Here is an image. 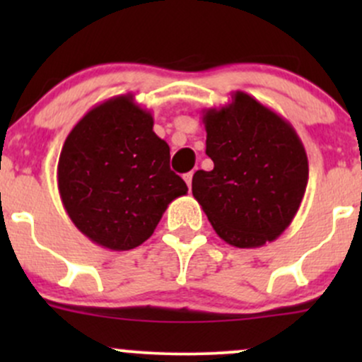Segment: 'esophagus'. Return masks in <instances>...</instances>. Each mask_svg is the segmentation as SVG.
Here are the masks:
<instances>
[{"label":"esophagus","mask_w":362,"mask_h":362,"mask_svg":"<svg viewBox=\"0 0 362 362\" xmlns=\"http://www.w3.org/2000/svg\"><path fill=\"white\" fill-rule=\"evenodd\" d=\"M192 177H194V172H189V173H185L184 175V180H185V184H187V187H192Z\"/></svg>","instance_id":"34e87169"}]
</instances>
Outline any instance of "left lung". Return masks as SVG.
<instances>
[{
  "label": "left lung",
  "mask_w": 362,
  "mask_h": 362,
  "mask_svg": "<svg viewBox=\"0 0 362 362\" xmlns=\"http://www.w3.org/2000/svg\"><path fill=\"white\" fill-rule=\"evenodd\" d=\"M211 172L197 170L192 194L214 231L238 248L284 233L308 184V156L294 127L245 91L202 110Z\"/></svg>",
  "instance_id": "8db88e82"
}]
</instances>
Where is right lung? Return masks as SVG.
Masks as SVG:
<instances>
[{
    "mask_svg": "<svg viewBox=\"0 0 362 362\" xmlns=\"http://www.w3.org/2000/svg\"><path fill=\"white\" fill-rule=\"evenodd\" d=\"M57 189L74 226L110 250L146 242L168 204L187 194L151 112L119 95L86 112L62 144Z\"/></svg>",
    "mask_w": 362,
    "mask_h": 362,
    "instance_id": "add662e5",
    "label": "right lung"
}]
</instances>
